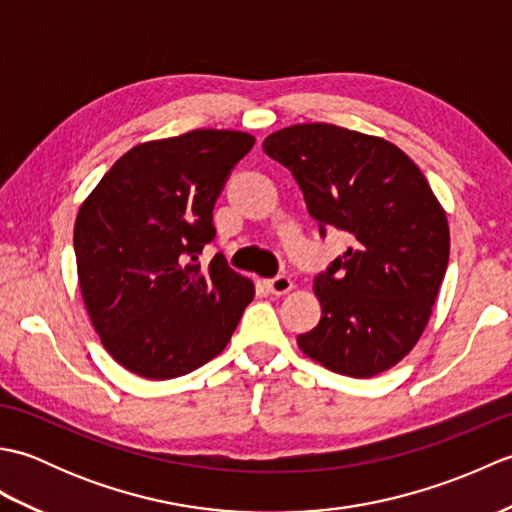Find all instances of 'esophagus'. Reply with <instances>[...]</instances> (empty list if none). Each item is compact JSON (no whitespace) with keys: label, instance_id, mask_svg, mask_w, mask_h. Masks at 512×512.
I'll use <instances>...</instances> for the list:
<instances>
[{"label":"esophagus","instance_id":"34e87169","mask_svg":"<svg viewBox=\"0 0 512 512\" xmlns=\"http://www.w3.org/2000/svg\"><path fill=\"white\" fill-rule=\"evenodd\" d=\"M266 286H268L270 292H273V295L281 297V295H286V292L292 290V279L288 275H277L273 279H268Z\"/></svg>","mask_w":512,"mask_h":512}]
</instances>
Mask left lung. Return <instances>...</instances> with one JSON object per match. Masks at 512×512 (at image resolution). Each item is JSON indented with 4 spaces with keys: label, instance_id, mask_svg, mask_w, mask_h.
<instances>
[{
    "label": "left lung",
    "instance_id": "obj_1",
    "mask_svg": "<svg viewBox=\"0 0 512 512\" xmlns=\"http://www.w3.org/2000/svg\"><path fill=\"white\" fill-rule=\"evenodd\" d=\"M264 151L297 180L321 237H352L314 277L321 321L297 336L303 354L352 378L394 367L418 343L449 264L447 215L427 178L396 145L328 123L279 129Z\"/></svg>",
    "mask_w": 512,
    "mask_h": 512
}]
</instances>
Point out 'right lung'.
<instances>
[{"label":"right lung","mask_w":512,"mask_h":512,"mask_svg":"<svg viewBox=\"0 0 512 512\" xmlns=\"http://www.w3.org/2000/svg\"><path fill=\"white\" fill-rule=\"evenodd\" d=\"M255 138L193 129L129 149L83 202L74 253L85 308L129 372L167 380L220 354L253 301V281L217 253L213 206Z\"/></svg>","instance_id":"right-lung-1"}]
</instances>
